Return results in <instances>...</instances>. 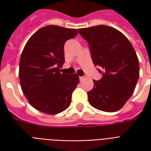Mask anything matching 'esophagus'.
Returning a JSON list of instances; mask_svg holds the SVG:
<instances>
[{"instance_id":"34e87169","label":"esophagus","mask_w":151,"mask_h":151,"mask_svg":"<svg viewBox=\"0 0 151 151\" xmlns=\"http://www.w3.org/2000/svg\"><path fill=\"white\" fill-rule=\"evenodd\" d=\"M86 78V76H81V77H79V79H80V81H82L83 79Z\"/></svg>"}]
</instances>
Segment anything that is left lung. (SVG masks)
Listing matches in <instances>:
<instances>
[{"instance_id":"1","label":"left lung","mask_w":151,"mask_h":151,"mask_svg":"<svg viewBox=\"0 0 151 151\" xmlns=\"http://www.w3.org/2000/svg\"><path fill=\"white\" fill-rule=\"evenodd\" d=\"M89 44L92 60L104 70L87 92L92 107L108 112L116 111L132 96L138 77L139 61L129 40L116 29L104 25L78 29Z\"/></svg>"}]
</instances>
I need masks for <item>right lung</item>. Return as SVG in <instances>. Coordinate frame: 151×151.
<instances>
[{
    "mask_svg": "<svg viewBox=\"0 0 151 151\" xmlns=\"http://www.w3.org/2000/svg\"><path fill=\"white\" fill-rule=\"evenodd\" d=\"M77 35L75 29L47 26L26 43L19 63V79L26 98L38 111L54 115L70 105L79 77L63 73L60 69L65 62V43Z\"/></svg>",
    "mask_w": 151,
    "mask_h": 151,
    "instance_id": "1",
    "label": "right lung"
}]
</instances>
